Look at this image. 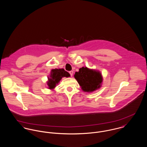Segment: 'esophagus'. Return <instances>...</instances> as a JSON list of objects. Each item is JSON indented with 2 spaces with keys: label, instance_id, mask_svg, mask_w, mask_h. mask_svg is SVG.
<instances>
[{
  "label": "esophagus",
  "instance_id": "1",
  "mask_svg": "<svg viewBox=\"0 0 147 147\" xmlns=\"http://www.w3.org/2000/svg\"><path fill=\"white\" fill-rule=\"evenodd\" d=\"M69 74H70V76L72 77L73 75V71H69Z\"/></svg>",
  "mask_w": 147,
  "mask_h": 147
}]
</instances>
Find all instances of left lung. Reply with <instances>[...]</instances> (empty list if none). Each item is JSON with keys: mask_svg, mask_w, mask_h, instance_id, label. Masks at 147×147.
<instances>
[{"mask_svg": "<svg viewBox=\"0 0 147 147\" xmlns=\"http://www.w3.org/2000/svg\"><path fill=\"white\" fill-rule=\"evenodd\" d=\"M84 92H92L100 89L103 82L101 73L97 70L82 67L74 76Z\"/></svg>", "mask_w": 147, "mask_h": 147, "instance_id": "left-lung-1", "label": "left lung"}]
</instances>
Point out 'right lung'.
Wrapping results in <instances>:
<instances>
[{"label": "right lung", "mask_w": 147, "mask_h": 147, "mask_svg": "<svg viewBox=\"0 0 147 147\" xmlns=\"http://www.w3.org/2000/svg\"><path fill=\"white\" fill-rule=\"evenodd\" d=\"M70 76V74L63 69H52L49 77H47V85L48 89L53 90L63 77L68 78Z\"/></svg>", "instance_id": "right-lung-1"}]
</instances>
